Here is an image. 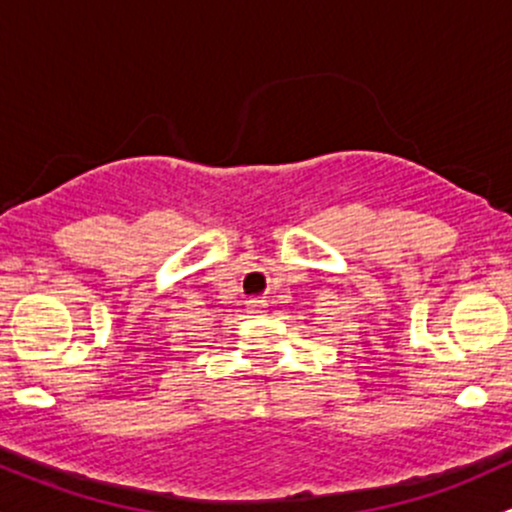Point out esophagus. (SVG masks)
Returning <instances> with one entry per match:
<instances>
[{"label":"esophagus","instance_id":"esophagus-1","mask_svg":"<svg viewBox=\"0 0 512 512\" xmlns=\"http://www.w3.org/2000/svg\"><path fill=\"white\" fill-rule=\"evenodd\" d=\"M265 301H262V299H252L250 301V304H247V309H250V311H255V314H262V311H265Z\"/></svg>","mask_w":512,"mask_h":512}]
</instances>
